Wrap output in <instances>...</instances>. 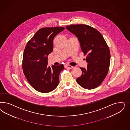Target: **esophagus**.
<instances>
[{
  "mask_svg": "<svg viewBox=\"0 0 130 130\" xmlns=\"http://www.w3.org/2000/svg\"><path fill=\"white\" fill-rule=\"evenodd\" d=\"M65 68H69V69H73L74 68V67L71 66V65H65Z\"/></svg>",
  "mask_w": 130,
  "mask_h": 130,
  "instance_id": "obj_1",
  "label": "esophagus"
}]
</instances>
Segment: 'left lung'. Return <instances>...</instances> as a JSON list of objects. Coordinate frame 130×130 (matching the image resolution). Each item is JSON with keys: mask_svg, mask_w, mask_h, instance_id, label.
<instances>
[{"mask_svg": "<svg viewBox=\"0 0 130 130\" xmlns=\"http://www.w3.org/2000/svg\"><path fill=\"white\" fill-rule=\"evenodd\" d=\"M66 29L78 38L82 51L87 54V68H81L82 74L76 80L83 88L91 90L99 86L106 77L110 63L109 48L102 34L87 25H71Z\"/></svg>", "mask_w": 130, "mask_h": 130, "instance_id": "obj_1", "label": "left lung"}]
</instances>
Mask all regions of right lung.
I'll return each mask as SVG.
<instances>
[{
	"mask_svg": "<svg viewBox=\"0 0 130 130\" xmlns=\"http://www.w3.org/2000/svg\"><path fill=\"white\" fill-rule=\"evenodd\" d=\"M64 27L39 29L27 44L24 51L22 68L28 82L36 91L47 93L59 83V75L63 64L47 66V56L53 50V40Z\"/></svg>",
	"mask_w": 130,
	"mask_h": 130,
	"instance_id": "add662e5",
	"label": "right lung"
}]
</instances>
